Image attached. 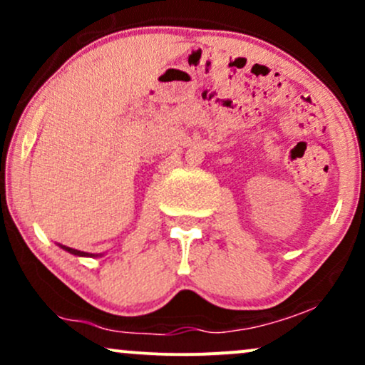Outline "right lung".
I'll use <instances>...</instances> for the list:
<instances>
[{
    "label": "right lung",
    "mask_w": 365,
    "mask_h": 365,
    "mask_svg": "<svg viewBox=\"0 0 365 365\" xmlns=\"http://www.w3.org/2000/svg\"><path fill=\"white\" fill-rule=\"evenodd\" d=\"M58 247L63 250H66V252L77 255V257H103L104 254H91V252H83V250H77V249H72V247H66V245H61L58 244Z\"/></svg>",
    "instance_id": "add662e5"
}]
</instances>
